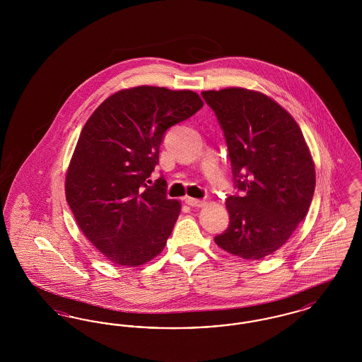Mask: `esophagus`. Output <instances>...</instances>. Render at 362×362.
Returning <instances> with one entry per match:
<instances>
[{
    "label": "esophagus",
    "instance_id": "obj_1",
    "mask_svg": "<svg viewBox=\"0 0 362 362\" xmlns=\"http://www.w3.org/2000/svg\"><path fill=\"white\" fill-rule=\"evenodd\" d=\"M185 202L192 207H202L205 205V201L202 199H197V198H191V197H186L185 198Z\"/></svg>",
    "mask_w": 362,
    "mask_h": 362
}]
</instances>
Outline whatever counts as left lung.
Wrapping results in <instances>:
<instances>
[{
	"label": "left lung",
	"mask_w": 362,
	"mask_h": 362,
	"mask_svg": "<svg viewBox=\"0 0 362 362\" xmlns=\"http://www.w3.org/2000/svg\"><path fill=\"white\" fill-rule=\"evenodd\" d=\"M224 132L233 183L229 226L214 241L243 259L264 258L291 238L310 210L315 164L292 115L269 96L226 88L201 93Z\"/></svg>",
	"instance_id": "left-lung-1"
}]
</instances>
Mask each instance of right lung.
<instances>
[{
  "label": "right lung",
  "mask_w": 362,
  "mask_h": 362,
  "mask_svg": "<svg viewBox=\"0 0 362 362\" xmlns=\"http://www.w3.org/2000/svg\"><path fill=\"white\" fill-rule=\"evenodd\" d=\"M202 105L192 90L136 86L111 95L86 121L65 192L86 239L110 262L139 266L165 247L180 204L168 199L164 176L153 186L149 176L165 132Z\"/></svg>",
  "instance_id": "add662e5"
}]
</instances>
